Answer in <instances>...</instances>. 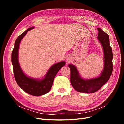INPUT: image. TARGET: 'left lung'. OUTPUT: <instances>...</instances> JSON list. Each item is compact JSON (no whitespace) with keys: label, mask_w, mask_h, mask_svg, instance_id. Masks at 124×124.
Here are the masks:
<instances>
[{"label":"left lung","mask_w":124,"mask_h":124,"mask_svg":"<svg viewBox=\"0 0 124 124\" xmlns=\"http://www.w3.org/2000/svg\"><path fill=\"white\" fill-rule=\"evenodd\" d=\"M98 40L103 48L104 67L100 76L90 80H84L80 76L77 68L72 65L68 66L71 70L70 81L77 91L82 93H93L97 92L109 80L113 71V53L110 44L108 35L102 29L98 28Z\"/></svg>","instance_id":"1"}]
</instances>
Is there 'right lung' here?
I'll return each instance as SVG.
<instances>
[{
  "label": "right lung",
  "mask_w": 124,
  "mask_h": 124,
  "mask_svg": "<svg viewBox=\"0 0 124 124\" xmlns=\"http://www.w3.org/2000/svg\"><path fill=\"white\" fill-rule=\"evenodd\" d=\"M33 27L27 29L17 37L12 52L11 60L13 65L14 78L17 84L25 92L29 94L39 96L46 94L50 91L53 81L59 69L65 65V62H61L52 66L43 80L38 81L27 77L21 70L18 61V53L21 40L30 30Z\"/></svg>",
  "instance_id": "obj_1"
}]
</instances>
